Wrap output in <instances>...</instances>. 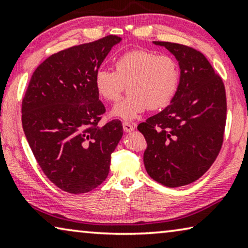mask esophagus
Returning <instances> with one entry per match:
<instances>
[{"label": "esophagus", "mask_w": 248, "mask_h": 248, "mask_svg": "<svg viewBox=\"0 0 248 248\" xmlns=\"http://www.w3.org/2000/svg\"><path fill=\"white\" fill-rule=\"evenodd\" d=\"M123 125H124V130L125 132H131V131H134V129H135V124L131 123H128V121H124Z\"/></svg>", "instance_id": "obj_1"}]
</instances>
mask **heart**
I'll return each instance as SVG.
<instances>
[{
	"mask_svg": "<svg viewBox=\"0 0 248 248\" xmlns=\"http://www.w3.org/2000/svg\"><path fill=\"white\" fill-rule=\"evenodd\" d=\"M181 69L170 55L147 49L129 50L114 61V71L99 68L94 73V86L108 102H116L129 90L128 95L112 109V114L130 120L147 109L160 110L172 102L179 90Z\"/></svg>",
	"mask_w": 248,
	"mask_h": 248,
	"instance_id": "obj_1",
	"label": "heart"
}]
</instances>
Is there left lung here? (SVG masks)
I'll use <instances>...</instances> for the list:
<instances>
[{
	"label": "left lung",
	"mask_w": 248,
	"mask_h": 248,
	"mask_svg": "<svg viewBox=\"0 0 248 248\" xmlns=\"http://www.w3.org/2000/svg\"><path fill=\"white\" fill-rule=\"evenodd\" d=\"M179 61V90L170 106L138 124L147 148L146 170L169 187L183 186L203 175L220 152L227 100L224 82L204 55L184 45L154 41Z\"/></svg>",
	"instance_id": "left-lung-1"
}]
</instances>
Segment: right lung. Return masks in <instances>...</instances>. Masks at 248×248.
<instances>
[{"label":"right lung","mask_w":248,"mask_h":248,"mask_svg":"<svg viewBox=\"0 0 248 248\" xmlns=\"http://www.w3.org/2000/svg\"><path fill=\"white\" fill-rule=\"evenodd\" d=\"M121 38L109 34L51 55L33 72L22 100V127L34 158L56 186L86 193L107 179L123 137L120 120L104 125L94 73Z\"/></svg>","instance_id":"1"}]
</instances>
